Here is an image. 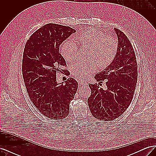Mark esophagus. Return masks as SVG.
I'll list each match as a JSON object with an SVG mask.
<instances>
[{"label":"esophagus","instance_id":"obj_1","mask_svg":"<svg viewBox=\"0 0 156 156\" xmlns=\"http://www.w3.org/2000/svg\"><path fill=\"white\" fill-rule=\"evenodd\" d=\"M79 83L80 84H81V85H87V83L86 82V81H79Z\"/></svg>","mask_w":156,"mask_h":156}]
</instances>
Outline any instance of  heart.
I'll use <instances>...</instances> for the list:
<instances>
[{"instance_id": "1", "label": "heart", "mask_w": 156, "mask_h": 156, "mask_svg": "<svg viewBox=\"0 0 156 156\" xmlns=\"http://www.w3.org/2000/svg\"><path fill=\"white\" fill-rule=\"evenodd\" d=\"M77 41L83 49H88L85 62H77L72 67V73L78 79L85 80L96 72L98 67L105 69L115 60L119 51V41L115 37L96 29H87L77 36ZM61 54L68 62H73L78 57V48L67 41L61 48Z\"/></svg>"}]
</instances>
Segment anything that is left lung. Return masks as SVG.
Segmentation results:
<instances>
[{
    "label": "left lung",
    "instance_id": "obj_1",
    "mask_svg": "<svg viewBox=\"0 0 156 156\" xmlns=\"http://www.w3.org/2000/svg\"><path fill=\"white\" fill-rule=\"evenodd\" d=\"M119 48L112 63L95 76L98 82L105 81L106 89L88 84L91 95L88 105L92 116L103 121H111L121 116L133 100L137 81V63L130 41L123 32L115 28Z\"/></svg>",
    "mask_w": 156,
    "mask_h": 156
}]
</instances>
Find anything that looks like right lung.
Wrapping results in <instances>:
<instances>
[{"label":"right lung","instance_id":"obj_1","mask_svg":"<svg viewBox=\"0 0 156 156\" xmlns=\"http://www.w3.org/2000/svg\"><path fill=\"white\" fill-rule=\"evenodd\" d=\"M75 31L72 28L49 23L37 29L26 42L22 73L27 91L34 105L51 119L61 120L69 113L78 83L70 77L65 84L56 82V73L68 75L63 56L59 53L62 42Z\"/></svg>","mask_w":156,"mask_h":156}]
</instances>
